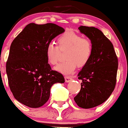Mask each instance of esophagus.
Masks as SVG:
<instances>
[{"label": "esophagus", "instance_id": "1", "mask_svg": "<svg viewBox=\"0 0 128 128\" xmlns=\"http://www.w3.org/2000/svg\"><path fill=\"white\" fill-rule=\"evenodd\" d=\"M72 80V78L70 76H65V80H66V83H68L70 81H71Z\"/></svg>", "mask_w": 128, "mask_h": 128}]
</instances>
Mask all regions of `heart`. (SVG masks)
<instances>
[{"label": "heart", "instance_id": "b5f03b06", "mask_svg": "<svg viewBox=\"0 0 128 128\" xmlns=\"http://www.w3.org/2000/svg\"><path fill=\"white\" fill-rule=\"evenodd\" d=\"M58 46L50 43L46 48V57L52 66L56 65L60 58V52L66 51V60L55 68L62 74H71L78 66L83 68L91 59L93 43L88 38L83 37L74 32H67L57 39Z\"/></svg>", "mask_w": 128, "mask_h": 128}]
</instances>
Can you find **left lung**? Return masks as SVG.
Here are the masks:
<instances>
[{"mask_svg":"<svg viewBox=\"0 0 128 128\" xmlns=\"http://www.w3.org/2000/svg\"><path fill=\"white\" fill-rule=\"evenodd\" d=\"M78 30L92 41L93 54L78 74L81 88L74 99L80 108L89 109L104 103L114 91L118 58L112 42L98 29L80 26Z\"/></svg>","mask_w":128,"mask_h":128,"instance_id":"1","label":"left lung"}]
</instances>
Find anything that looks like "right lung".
<instances>
[{
	"mask_svg": "<svg viewBox=\"0 0 128 128\" xmlns=\"http://www.w3.org/2000/svg\"><path fill=\"white\" fill-rule=\"evenodd\" d=\"M64 31L54 23H30L12 41L6 72L11 92L20 103L40 108L49 99L52 85L65 82L62 74L52 70L46 57L47 46Z\"/></svg>",
	"mask_w": 128,
	"mask_h": 128,
	"instance_id": "1",
	"label": "right lung"
}]
</instances>
